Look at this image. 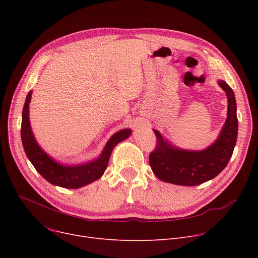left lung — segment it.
<instances>
[{"label": "left lung", "mask_w": 258, "mask_h": 258, "mask_svg": "<svg viewBox=\"0 0 258 258\" xmlns=\"http://www.w3.org/2000/svg\"><path fill=\"white\" fill-rule=\"evenodd\" d=\"M219 86L228 98V113L219 138L206 150L185 151L171 146L163 136L154 130L157 145L150 155V165L157 177L167 183L196 186L215 178L228 164L237 139L238 122L234 93L226 81Z\"/></svg>", "instance_id": "left-lung-1"}]
</instances>
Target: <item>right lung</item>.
Returning a JSON list of instances; mask_svg holds the SVG:
<instances>
[{
    "label": "right lung",
    "mask_w": 258,
    "mask_h": 258,
    "mask_svg": "<svg viewBox=\"0 0 258 258\" xmlns=\"http://www.w3.org/2000/svg\"><path fill=\"white\" fill-rule=\"evenodd\" d=\"M30 91L27 95L22 114L21 137L26 156L28 157L34 168L42 177L53 185L63 188L76 189L98 180L106 169L113 148L121 141L130 137L131 130L125 128L117 132L105 144L99 158L89 163L80 165H62L50 158L34 139L29 121V103L31 100Z\"/></svg>",
    "instance_id": "right-lung-1"
}]
</instances>
